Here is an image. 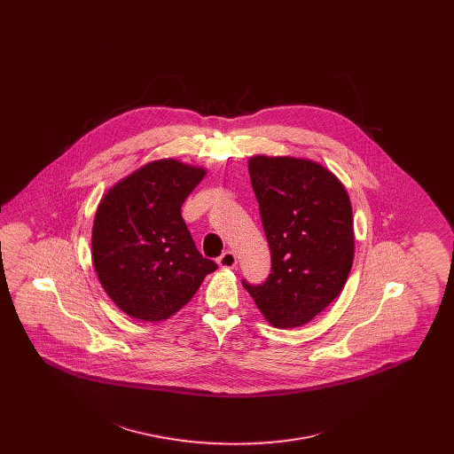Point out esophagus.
<instances>
[{
	"label": "esophagus",
	"mask_w": 454,
	"mask_h": 454,
	"mask_svg": "<svg viewBox=\"0 0 454 454\" xmlns=\"http://www.w3.org/2000/svg\"><path fill=\"white\" fill-rule=\"evenodd\" d=\"M217 265L221 269H235L237 267V255L231 250H226L219 259H217Z\"/></svg>",
	"instance_id": "1"
}]
</instances>
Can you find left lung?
Here are the masks:
<instances>
[{
    "mask_svg": "<svg viewBox=\"0 0 454 454\" xmlns=\"http://www.w3.org/2000/svg\"><path fill=\"white\" fill-rule=\"evenodd\" d=\"M248 172L272 269L263 284L243 287L272 326H302L346 286L354 262L350 199L333 173L306 158L255 154Z\"/></svg>",
    "mask_w": 454,
    "mask_h": 454,
    "instance_id": "obj_1",
    "label": "left lung"
}]
</instances>
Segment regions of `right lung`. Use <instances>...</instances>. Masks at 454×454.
Wrapping results in <instances>:
<instances>
[{
  "mask_svg": "<svg viewBox=\"0 0 454 454\" xmlns=\"http://www.w3.org/2000/svg\"><path fill=\"white\" fill-rule=\"evenodd\" d=\"M206 168L154 160L110 187L91 230V260L110 300L143 322L168 320L217 269L195 248L180 207Z\"/></svg>",
  "mask_w": 454,
  "mask_h": 454,
  "instance_id": "right-lung-1",
  "label": "right lung"
}]
</instances>
